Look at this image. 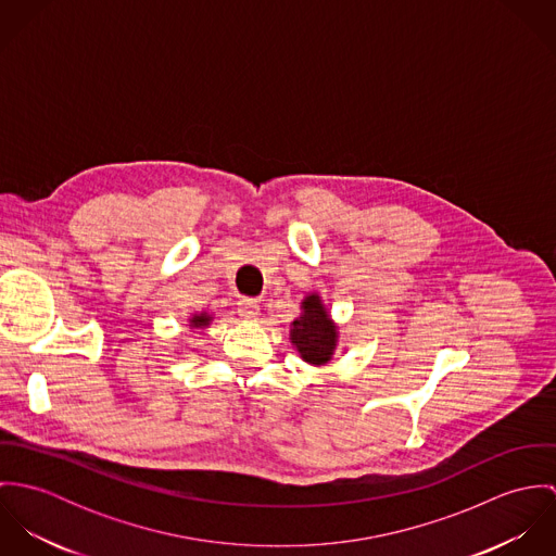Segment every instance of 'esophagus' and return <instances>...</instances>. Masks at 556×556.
<instances>
[{
	"instance_id": "esophagus-1",
	"label": "esophagus",
	"mask_w": 556,
	"mask_h": 556,
	"mask_svg": "<svg viewBox=\"0 0 556 556\" xmlns=\"http://www.w3.org/2000/svg\"><path fill=\"white\" fill-rule=\"evenodd\" d=\"M238 313L239 317L245 318V320H256L258 315H261V306H258L256 300L243 298V300L238 302Z\"/></svg>"
}]
</instances>
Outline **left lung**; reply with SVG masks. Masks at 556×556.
<instances>
[{"label":"left lung","instance_id":"left-lung-1","mask_svg":"<svg viewBox=\"0 0 556 556\" xmlns=\"http://www.w3.org/2000/svg\"><path fill=\"white\" fill-rule=\"evenodd\" d=\"M300 311V317L291 323L289 340L306 364L323 368L333 359L340 338L338 323L329 315L317 291L302 300Z\"/></svg>","mask_w":556,"mask_h":556}]
</instances>
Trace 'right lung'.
I'll list each match as a JSON object with an SVG mask.
<instances>
[{
    "mask_svg": "<svg viewBox=\"0 0 556 556\" xmlns=\"http://www.w3.org/2000/svg\"><path fill=\"white\" fill-rule=\"evenodd\" d=\"M212 320H214L212 313L201 311V313H192V315L188 317V325H190V329H205V327L212 325Z\"/></svg>",
    "mask_w": 556,
    "mask_h": 556,
    "instance_id": "right-lung-1",
    "label": "right lung"
}]
</instances>
